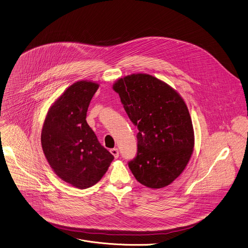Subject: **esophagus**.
I'll use <instances>...</instances> for the list:
<instances>
[{"label": "esophagus", "instance_id": "34e87169", "mask_svg": "<svg viewBox=\"0 0 248 248\" xmlns=\"http://www.w3.org/2000/svg\"><path fill=\"white\" fill-rule=\"evenodd\" d=\"M110 153L113 155V156L115 158H118L119 157V150L117 148H114V149H111L110 150Z\"/></svg>", "mask_w": 248, "mask_h": 248}]
</instances>
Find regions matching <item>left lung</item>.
<instances>
[{"mask_svg": "<svg viewBox=\"0 0 248 248\" xmlns=\"http://www.w3.org/2000/svg\"><path fill=\"white\" fill-rule=\"evenodd\" d=\"M112 88L139 130L137 156L128 163L135 179L154 189L171 185L186 169L194 148L193 124L184 98L147 73L119 78Z\"/></svg>", "mask_w": 248, "mask_h": 248, "instance_id": "8db88e82", "label": "left lung"}]
</instances>
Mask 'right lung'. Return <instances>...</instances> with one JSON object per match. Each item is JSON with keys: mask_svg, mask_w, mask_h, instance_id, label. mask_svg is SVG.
<instances>
[{"mask_svg": "<svg viewBox=\"0 0 248 248\" xmlns=\"http://www.w3.org/2000/svg\"><path fill=\"white\" fill-rule=\"evenodd\" d=\"M98 87L90 80L70 85L50 106L41 130L42 151L53 172L79 189L99 182L114 159L86 121Z\"/></svg>", "mask_w": 248, "mask_h": 248, "instance_id": "obj_1", "label": "right lung"}]
</instances>
